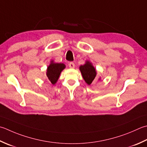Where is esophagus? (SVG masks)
Segmentation results:
<instances>
[{"instance_id": "34e87169", "label": "esophagus", "mask_w": 147, "mask_h": 147, "mask_svg": "<svg viewBox=\"0 0 147 147\" xmlns=\"http://www.w3.org/2000/svg\"><path fill=\"white\" fill-rule=\"evenodd\" d=\"M69 66L70 68L73 69V68L74 67V66H75V65H74V64L73 62H70L69 64Z\"/></svg>"}]
</instances>
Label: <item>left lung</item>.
<instances>
[{
    "label": "left lung",
    "instance_id": "left-lung-1",
    "mask_svg": "<svg viewBox=\"0 0 147 147\" xmlns=\"http://www.w3.org/2000/svg\"><path fill=\"white\" fill-rule=\"evenodd\" d=\"M80 70L85 82L90 85L96 77V70L89 61H87L84 65H80ZM100 80V79H99Z\"/></svg>",
    "mask_w": 147,
    "mask_h": 147
}]
</instances>
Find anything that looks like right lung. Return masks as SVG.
Returning <instances> with one entry per match:
<instances>
[{
    "instance_id": "right-lung-1",
    "label": "right lung",
    "mask_w": 147,
    "mask_h": 147,
    "mask_svg": "<svg viewBox=\"0 0 147 147\" xmlns=\"http://www.w3.org/2000/svg\"><path fill=\"white\" fill-rule=\"evenodd\" d=\"M65 65L62 63H55L53 60L47 68V76L48 80L51 84L55 85L57 83L61 72L64 69Z\"/></svg>"
}]
</instances>
